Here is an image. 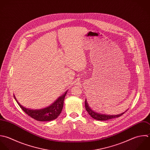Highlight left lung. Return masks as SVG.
Returning <instances> with one entry per match:
<instances>
[{
    "mask_svg": "<svg viewBox=\"0 0 150 150\" xmlns=\"http://www.w3.org/2000/svg\"><path fill=\"white\" fill-rule=\"evenodd\" d=\"M85 109L86 110V111L88 112V113H89V115L94 119L97 120H100V121H105V120H108L109 119H114V118H116V117H119L120 116H121L122 115H123L125 113H121L120 115H103V114H100L98 113H96L95 112H94L93 110H92L91 109V108L89 106L86 100H85Z\"/></svg>",
    "mask_w": 150,
    "mask_h": 150,
    "instance_id": "obj_1",
    "label": "left lung"
}]
</instances>
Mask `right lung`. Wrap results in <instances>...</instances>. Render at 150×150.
<instances>
[{"mask_svg":"<svg viewBox=\"0 0 150 150\" xmlns=\"http://www.w3.org/2000/svg\"><path fill=\"white\" fill-rule=\"evenodd\" d=\"M67 93V91H66L62 95L59 96L52 105H51L48 107L44 109L35 110L27 109L22 106L16 99L14 96V98L20 108L27 115L37 121L45 122L57 119V117L60 115L63 108L64 100Z\"/></svg>","mask_w":150,"mask_h":150,"instance_id":"add662e5","label":"right lung"}]
</instances>
